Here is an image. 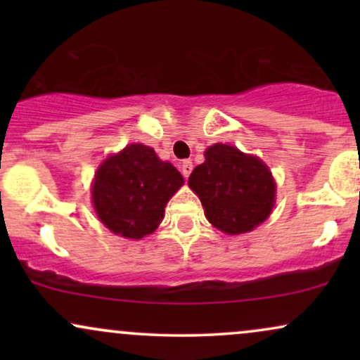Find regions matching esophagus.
I'll return each mask as SVG.
<instances>
[{
	"mask_svg": "<svg viewBox=\"0 0 360 360\" xmlns=\"http://www.w3.org/2000/svg\"><path fill=\"white\" fill-rule=\"evenodd\" d=\"M191 171H193V162H191V160H184V162L181 164V172H183V176L189 177Z\"/></svg>",
	"mask_w": 360,
	"mask_h": 360,
	"instance_id": "esophagus-1",
	"label": "esophagus"
}]
</instances>
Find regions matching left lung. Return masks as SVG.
<instances>
[{"instance_id": "obj_1", "label": "left lung", "mask_w": 360, "mask_h": 360, "mask_svg": "<svg viewBox=\"0 0 360 360\" xmlns=\"http://www.w3.org/2000/svg\"><path fill=\"white\" fill-rule=\"evenodd\" d=\"M188 184L201 200L208 221L229 235L254 230L276 203L269 167L226 143L206 148L205 162L194 167Z\"/></svg>"}]
</instances>
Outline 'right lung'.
<instances>
[{
    "instance_id": "right-lung-1",
    "label": "right lung",
    "mask_w": 360,
    "mask_h": 360,
    "mask_svg": "<svg viewBox=\"0 0 360 360\" xmlns=\"http://www.w3.org/2000/svg\"><path fill=\"white\" fill-rule=\"evenodd\" d=\"M183 183L181 172L154 148L130 143L98 167L91 189L94 212L113 233L139 240L160 225L167 201Z\"/></svg>"
}]
</instances>
